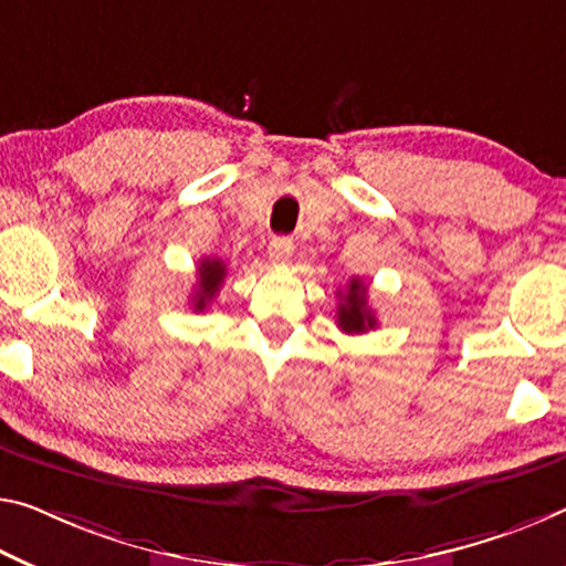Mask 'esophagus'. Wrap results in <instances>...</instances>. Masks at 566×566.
Masks as SVG:
<instances>
[{"label": "esophagus", "instance_id": "34e87169", "mask_svg": "<svg viewBox=\"0 0 566 566\" xmlns=\"http://www.w3.org/2000/svg\"><path fill=\"white\" fill-rule=\"evenodd\" d=\"M292 251H294V244H292L290 237H274L272 241H269V259H272L274 264L290 262Z\"/></svg>", "mask_w": 566, "mask_h": 566}]
</instances>
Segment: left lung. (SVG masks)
<instances>
[{
	"label": "left lung",
	"instance_id": "obj_1",
	"mask_svg": "<svg viewBox=\"0 0 566 566\" xmlns=\"http://www.w3.org/2000/svg\"><path fill=\"white\" fill-rule=\"evenodd\" d=\"M337 325L347 335H360V332L375 329V315L367 307V286L363 280L353 276L347 284V292H339V307H337Z\"/></svg>",
	"mask_w": 566,
	"mask_h": 566
}]
</instances>
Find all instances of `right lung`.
<instances>
[{"mask_svg": "<svg viewBox=\"0 0 566 566\" xmlns=\"http://www.w3.org/2000/svg\"><path fill=\"white\" fill-rule=\"evenodd\" d=\"M223 276H227V266H223L221 259H201L199 284H196V294H193V310L196 312H203L206 304L217 297Z\"/></svg>", "mask_w": 566, "mask_h": 566, "instance_id": "1", "label": "right lung"}]
</instances>
